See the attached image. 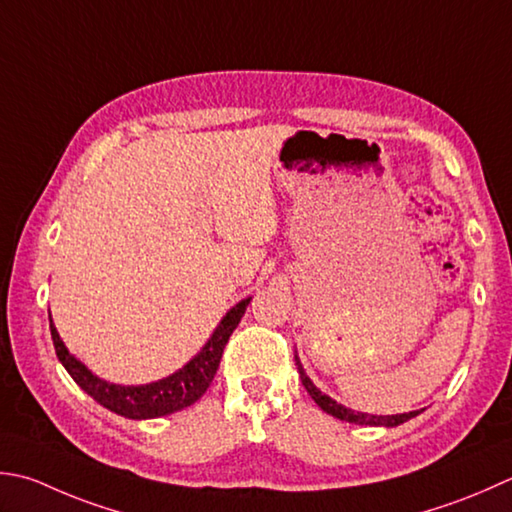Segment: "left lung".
Masks as SVG:
<instances>
[{"label": "left lung", "instance_id": "left-lung-1", "mask_svg": "<svg viewBox=\"0 0 512 512\" xmlns=\"http://www.w3.org/2000/svg\"><path fill=\"white\" fill-rule=\"evenodd\" d=\"M295 364H297V373L299 377H302V384L304 388L308 390V395L315 399V404L324 410V413L333 415L337 419H342V422H348V424H359V426H386V428H395L399 424L408 422V419L417 417L422 410H410V413H399V415H368V413H359V410H353V408H346L344 404L335 402L333 397L324 395L322 390H319L313 382H310V377L306 375V370L302 366V362H299V357L295 353Z\"/></svg>", "mask_w": 512, "mask_h": 512}]
</instances>
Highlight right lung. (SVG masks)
I'll list each match as a JSON object with an SVG mask.
<instances>
[{"mask_svg": "<svg viewBox=\"0 0 512 512\" xmlns=\"http://www.w3.org/2000/svg\"><path fill=\"white\" fill-rule=\"evenodd\" d=\"M246 297L242 302H237L228 313L222 317V322L217 324L213 335L208 337V342L202 346V350L186 362L182 368L175 370L173 375L157 379L150 384H137V386H122V384H110L106 379L97 377L93 370H88L86 364L70 353L66 344L59 337L57 328L53 324V317L48 313L50 322V337H53L55 353L59 362L68 370V375L75 379V384L95 399L97 404L113 410V413L128 417V419H155L164 417L177 410H184L190 404H195L202 397L222 362V353L228 344L230 335L242 322L246 313V306L250 304Z\"/></svg>", "mask_w": 512, "mask_h": 512, "instance_id": "1", "label": "right lung"}]
</instances>
